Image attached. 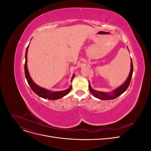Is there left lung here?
I'll return each mask as SVG.
<instances>
[{"mask_svg": "<svg viewBox=\"0 0 151 151\" xmlns=\"http://www.w3.org/2000/svg\"><path fill=\"white\" fill-rule=\"evenodd\" d=\"M132 74H133V63H132V58H131V67H130V74L129 75V77H128L127 79L126 80V81L123 84H122L120 86L118 87L116 89L113 91L111 93H107L101 92V91H98L96 90L93 89L92 88H91V86L89 83V89L90 91V92L93 94V95L94 97L97 98L99 99L110 100V99H115L117 97L119 96H120L122 94H123L127 89L128 87H129V86L130 83V81L132 79Z\"/></svg>", "mask_w": 151, "mask_h": 151, "instance_id": "8db88e82", "label": "left lung"}]
</instances>
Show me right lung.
Listing matches in <instances>:
<instances>
[{
    "label": "right lung",
    "mask_w": 151,
    "mask_h": 151,
    "mask_svg": "<svg viewBox=\"0 0 151 151\" xmlns=\"http://www.w3.org/2000/svg\"><path fill=\"white\" fill-rule=\"evenodd\" d=\"M29 45L26 48V51L25 53V63H24V72H25V76L27 81H28V83L29 85L30 88L31 89L33 90L34 92L38 95L40 97L44 98V99H48L50 100H56L60 99L63 96H66L68 93L70 92L71 89H72V86H70L69 88H68L67 89L64 90V91H51L50 90H47L46 89H44L42 87H40L37 84H36L32 80L31 77L29 76V72L28 70V67H27V54H28V50ZM74 77V74L73 75L72 77V82L73 79Z\"/></svg>",
    "instance_id": "add662e5"
}]
</instances>
